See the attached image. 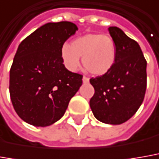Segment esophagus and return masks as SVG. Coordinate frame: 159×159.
<instances>
[{"instance_id":"1","label":"esophagus","mask_w":159,"mask_h":159,"mask_svg":"<svg viewBox=\"0 0 159 159\" xmlns=\"http://www.w3.org/2000/svg\"><path fill=\"white\" fill-rule=\"evenodd\" d=\"M89 79L88 77H86V76H84V77H83V82H84V84H87V83H89Z\"/></svg>"}]
</instances>
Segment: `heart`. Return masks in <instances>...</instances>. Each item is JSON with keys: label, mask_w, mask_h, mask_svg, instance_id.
I'll list each match as a JSON object with an SVG mask.
<instances>
[{"label": "heart", "mask_w": 159, "mask_h": 159, "mask_svg": "<svg viewBox=\"0 0 159 159\" xmlns=\"http://www.w3.org/2000/svg\"><path fill=\"white\" fill-rule=\"evenodd\" d=\"M80 57L86 70L96 75L106 74L116 60V47L110 35L86 34L75 38L61 48V61L65 67L75 71L80 65Z\"/></svg>", "instance_id": "obj_1"}]
</instances>
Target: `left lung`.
Returning a JSON list of instances; mask_svg holds the SVG:
<instances>
[{"label":"left lung","mask_w":159,"mask_h":159,"mask_svg":"<svg viewBox=\"0 0 159 159\" xmlns=\"http://www.w3.org/2000/svg\"><path fill=\"white\" fill-rule=\"evenodd\" d=\"M108 30L116 43V60L106 74L89 80L95 89L89 106L100 122L121 125L129 120L143 102L147 62L136 41L117 27Z\"/></svg>","instance_id":"8db88e82"}]
</instances>
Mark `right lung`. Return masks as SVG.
<instances>
[{"label": "right lung", "mask_w": 159, "mask_h": 159, "mask_svg": "<svg viewBox=\"0 0 159 159\" xmlns=\"http://www.w3.org/2000/svg\"><path fill=\"white\" fill-rule=\"evenodd\" d=\"M77 30L70 21L48 22L20 43L10 69L9 93L26 123L53 125L81 87L83 75L68 70L61 58V46Z\"/></svg>", "instance_id": "right-lung-1"}]
</instances>
